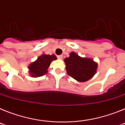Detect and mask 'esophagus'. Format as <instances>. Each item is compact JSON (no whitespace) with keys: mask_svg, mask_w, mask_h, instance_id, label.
<instances>
[{"mask_svg":"<svg viewBox=\"0 0 125 125\" xmlns=\"http://www.w3.org/2000/svg\"><path fill=\"white\" fill-rule=\"evenodd\" d=\"M57 57L59 59H62V55H59V56H57Z\"/></svg>","mask_w":125,"mask_h":125,"instance_id":"esophagus-1","label":"esophagus"}]
</instances>
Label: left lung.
<instances>
[{"label":"left lung","mask_w":125,"mask_h":125,"mask_svg":"<svg viewBox=\"0 0 125 125\" xmlns=\"http://www.w3.org/2000/svg\"><path fill=\"white\" fill-rule=\"evenodd\" d=\"M69 55L64 59L69 76L79 82H85L95 74L98 64L92 59L79 57L73 52Z\"/></svg>","instance_id":"left-lung-1"}]
</instances>
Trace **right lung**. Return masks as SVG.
<instances>
[{"label": "right lung", "mask_w": 125, "mask_h": 125, "mask_svg": "<svg viewBox=\"0 0 125 125\" xmlns=\"http://www.w3.org/2000/svg\"><path fill=\"white\" fill-rule=\"evenodd\" d=\"M57 59L54 55L42 54L37 58L35 62L29 66V72L32 77L36 78L44 75L47 73L51 62Z\"/></svg>", "instance_id": "1"}]
</instances>
